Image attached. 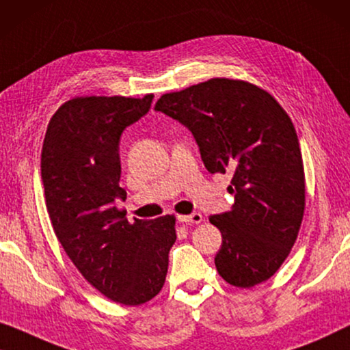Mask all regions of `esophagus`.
<instances>
[{"instance_id":"esophagus-1","label":"esophagus","mask_w":350,"mask_h":350,"mask_svg":"<svg viewBox=\"0 0 350 350\" xmlns=\"http://www.w3.org/2000/svg\"><path fill=\"white\" fill-rule=\"evenodd\" d=\"M177 220L180 224H187V225H193V224H201L203 222V215L200 213H193L190 215H177Z\"/></svg>"}]
</instances>
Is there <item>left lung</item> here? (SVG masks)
I'll list each match as a JSON object with an SVG mask.
<instances>
[{"label": "left lung", "mask_w": 350, "mask_h": 350, "mask_svg": "<svg viewBox=\"0 0 350 350\" xmlns=\"http://www.w3.org/2000/svg\"><path fill=\"white\" fill-rule=\"evenodd\" d=\"M155 111L189 128L209 173L231 174V211L209 217L222 233L219 274L241 288L268 280L304 214L303 159L288 114L263 88L225 77L161 95Z\"/></svg>", "instance_id": "8db88e82"}]
</instances>
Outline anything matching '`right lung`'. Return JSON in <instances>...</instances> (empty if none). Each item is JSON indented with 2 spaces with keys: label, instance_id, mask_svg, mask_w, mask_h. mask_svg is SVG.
Returning <instances> with one entry per match:
<instances>
[{
  "label": "right lung",
  "instance_id": "1",
  "mask_svg": "<svg viewBox=\"0 0 350 350\" xmlns=\"http://www.w3.org/2000/svg\"><path fill=\"white\" fill-rule=\"evenodd\" d=\"M154 95L77 96L47 125L41 177L58 241L87 282L112 301L137 306L163 287L176 241L174 215L130 224L116 203L120 136L150 109Z\"/></svg>",
  "mask_w": 350,
  "mask_h": 350
}]
</instances>
